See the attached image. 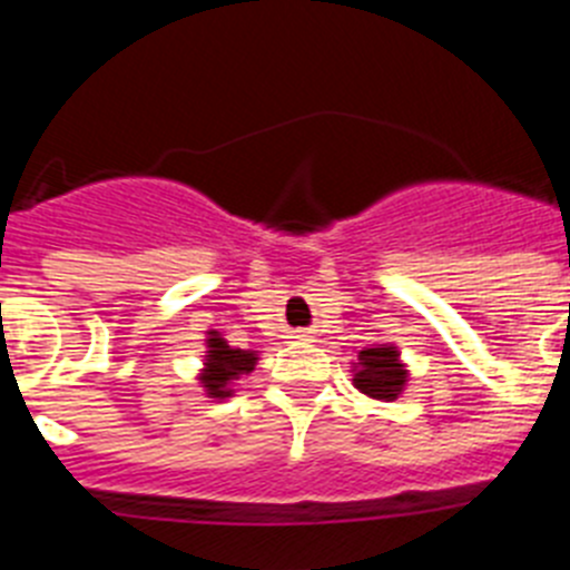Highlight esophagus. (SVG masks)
I'll return each mask as SVG.
<instances>
[{
    "mask_svg": "<svg viewBox=\"0 0 570 570\" xmlns=\"http://www.w3.org/2000/svg\"><path fill=\"white\" fill-rule=\"evenodd\" d=\"M291 340L308 342V340H311V336H308V331H302V328H296V331H291Z\"/></svg>",
    "mask_w": 570,
    "mask_h": 570,
    "instance_id": "1",
    "label": "esophagus"
}]
</instances>
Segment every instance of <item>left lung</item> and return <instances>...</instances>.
Masks as SVG:
<instances>
[{
  "label": "left lung",
  "instance_id": "left-lung-1",
  "mask_svg": "<svg viewBox=\"0 0 570 570\" xmlns=\"http://www.w3.org/2000/svg\"><path fill=\"white\" fill-rule=\"evenodd\" d=\"M351 374H354V387L360 394L380 402L396 400L405 391L407 376H411L394 342L362 347L356 354V362L351 365Z\"/></svg>",
  "mask_w": 570,
  "mask_h": 570
}]
</instances>
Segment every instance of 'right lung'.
Wrapping results in <instances>:
<instances>
[{
	"label": "right lung",
	"mask_w": 570,
	"mask_h": 570,
	"mask_svg": "<svg viewBox=\"0 0 570 570\" xmlns=\"http://www.w3.org/2000/svg\"><path fill=\"white\" fill-rule=\"evenodd\" d=\"M259 362V351L228 345L219 331H205V360L199 367V385L208 400H228L234 396V382L248 376Z\"/></svg>",
	"instance_id": "right-lung-1"
}]
</instances>
